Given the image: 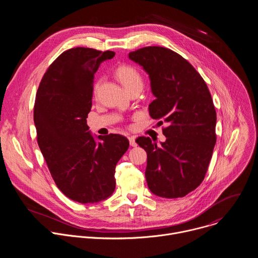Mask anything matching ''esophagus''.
I'll return each instance as SVG.
<instances>
[{
	"label": "esophagus",
	"instance_id": "obj_1",
	"mask_svg": "<svg viewBox=\"0 0 258 258\" xmlns=\"http://www.w3.org/2000/svg\"><path fill=\"white\" fill-rule=\"evenodd\" d=\"M128 140H130V145H131L132 147H136V146H137V142H136L135 137H130Z\"/></svg>",
	"mask_w": 258,
	"mask_h": 258
}]
</instances>
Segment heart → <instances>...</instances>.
<instances>
[{"mask_svg": "<svg viewBox=\"0 0 258 258\" xmlns=\"http://www.w3.org/2000/svg\"><path fill=\"white\" fill-rule=\"evenodd\" d=\"M115 75L126 90L137 85H143V79L141 73L134 66L121 65L117 67V69L115 70ZM98 87L99 83L95 85V92L98 90Z\"/></svg>", "mask_w": 258, "mask_h": 258, "instance_id": "1", "label": "heart"}]
</instances>
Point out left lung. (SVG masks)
<instances>
[{
	"instance_id": "obj_1",
	"label": "left lung",
	"mask_w": 258,
	"mask_h": 258,
	"mask_svg": "<svg viewBox=\"0 0 258 258\" xmlns=\"http://www.w3.org/2000/svg\"><path fill=\"white\" fill-rule=\"evenodd\" d=\"M128 58L149 76L155 97L150 116L168 124L160 145L149 137L136 140L147 152V183L162 198L186 196L204 179L216 142L209 90L196 69L169 49L146 47L131 52Z\"/></svg>"
}]
</instances>
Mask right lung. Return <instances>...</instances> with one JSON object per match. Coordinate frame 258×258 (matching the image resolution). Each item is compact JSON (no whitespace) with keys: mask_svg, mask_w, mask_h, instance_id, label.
Wrapping results in <instances>:
<instances>
[{"mask_svg":"<svg viewBox=\"0 0 258 258\" xmlns=\"http://www.w3.org/2000/svg\"><path fill=\"white\" fill-rule=\"evenodd\" d=\"M114 55L90 48L65 51L49 66L35 97L38 144L51 175L66 197L83 204L113 194L115 166L130 145L116 134L97 137L87 123L94 75Z\"/></svg>","mask_w":258,"mask_h":258,"instance_id":"obj_1","label":"right lung"}]
</instances>
